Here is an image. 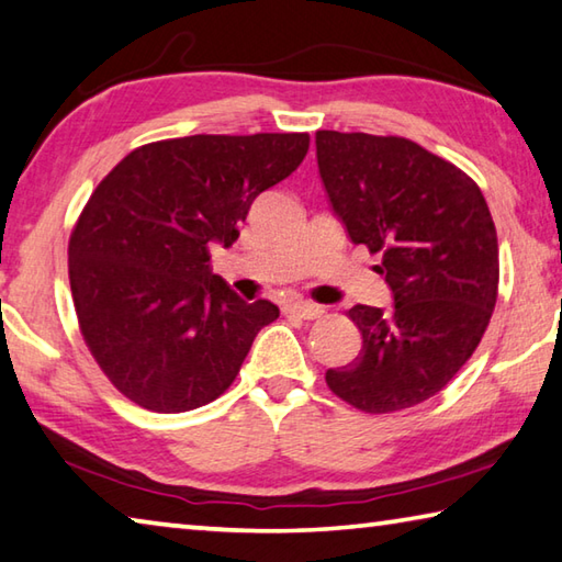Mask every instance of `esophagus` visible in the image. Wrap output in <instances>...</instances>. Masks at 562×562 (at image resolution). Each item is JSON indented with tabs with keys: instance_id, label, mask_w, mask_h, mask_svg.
<instances>
[{
	"instance_id": "34e87169",
	"label": "esophagus",
	"mask_w": 562,
	"mask_h": 562,
	"mask_svg": "<svg viewBox=\"0 0 562 562\" xmlns=\"http://www.w3.org/2000/svg\"><path fill=\"white\" fill-rule=\"evenodd\" d=\"M286 313H291V316H296V318H303V321H316L323 316V313H326V308L318 306V303L296 301V303H291V306H286Z\"/></svg>"
}]
</instances>
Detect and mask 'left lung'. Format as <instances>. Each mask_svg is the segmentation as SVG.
Segmentation results:
<instances>
[{"mask_svg": "<svg viewBox=\"0 0 562 562\" xmlns=\"http://www.w3.org/2000/svg\"><path fill=\"white\" fill-rule=\"evenodd\" d=\"M316 157L333 214L352 244L380 254L392 291L387 311H348L362 348L326 382L370 415L415 407L464 368L494 313L488 204L469 175L407 137L318 131Z\"/></svg>", "mask_w": 562, "mask_h": 562, "instance_id": "left-lung-1", "label": "left lung"}]
</instances>
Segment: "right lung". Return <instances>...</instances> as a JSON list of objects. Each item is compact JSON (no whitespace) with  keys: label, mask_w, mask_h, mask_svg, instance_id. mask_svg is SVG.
<instances>
[{"label":"right lung","mask_w":562,"mask_h":562,"mask_svg":"<svg viewBox=\"0 0 562 562\" xmlns=\"http://www.w3.org/2000/svg\"><path fill=\"white\" fill-rule=\"evenodd\" d=\"M308 133L187 135L125 155L95 187L68 241L83 340L105 378L153 412L222 395L254 338L279 318L210 269L256 196L296 170Z\"/></svg>","instance_id":"obj_1"}]
</instances>
